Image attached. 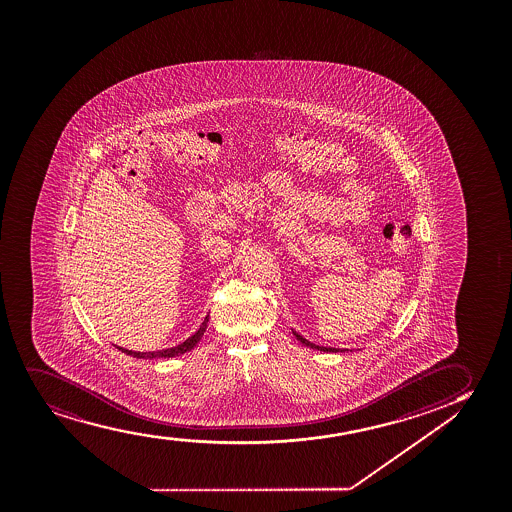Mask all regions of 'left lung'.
Masks as SVG:
<instances>
[{
	"mask_svg": "<svg viewBox=\"0 0 512 512\" xmlns=\"http://www.w3.org/2000/svg\"><path fill=\"white\" fill-rule=\"evenodd\" d=\"M293 335L297 336L298 341H302L303 345H307L310 348H316V350H321V352H338L336 348H328V347H319V345H314V343H310L309 340H305L302 335H298L297 331H293Z\"/></svg>",
	"mask_w": 512,
	"mask_h": 512,
	"instance_id": "left-lung-1",
	"label": "left lung"
}]
</instances>
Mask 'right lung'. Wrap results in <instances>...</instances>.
<instances>
[{"instance_id": "add662e5", "label": "right lung", "mask_w": 512, "mask_h": 512, "mask_svg": "<svg viewBox=\"0 0 512 512\" xmlns=\"http://www.w3.org/2000/svg\"><path fill=\"white\" fill-rule=\"evenodd\" d=\"M207 322H209V316L203 319L202 326L196 331L195 335H191L188 340H184L183 343H179L176 347L157 350V352H134V350H127V348H117H119L120 352H124V354L133 355L136 359H155V357H162V359L167 357V359H169V357H177V355L190 352L191 348H195L196 345H198V341L202 340L203 333H205V329H207Z\"/></svg>"}]
</instances>
